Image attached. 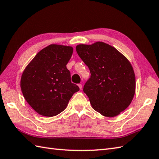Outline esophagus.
<instances>
[{
    "label": "esophagus",
    "instance_id": "esophagus-1",
    "mask_svg": "<svg viewBox=\"0 0 159 159\" xmlns=\"http://www.w3.org/2000/svg\"><path fill=\"white\" fill-rule=\"evenodd\" d=\"M78 86H79V87L80 88V89H82V87H83V85H82V84H79Z\"/></svg>",
    "mask_w": 159,
    "mask_h": 159
}]
</instances>
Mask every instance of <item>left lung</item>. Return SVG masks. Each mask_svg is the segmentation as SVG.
I'll return each mask as SVG.
<instances>
[{
  "label": "left lung",
  "mask_w": 159,
  "mask_h": 159,
  "mask_svg": "<svg viewBox=\"0 0 159 159\" xmlns=\"http://www.w3.org/2000/svg\"><path fill=\"white\" fill-rule=\"evenodd\" d=\"M77 54L90 70L83 91L93 108L114 117L127 108L135 93V75L131 64L115 48L98 42L78 45Z\"/></svg>",
  "instance_id": "left-lung-1"
}]
</instances>
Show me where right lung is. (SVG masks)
Masks as SVG:
<instances>
[{
  "mask_svg": "<svg viewBox=\"0 0 159 159\" xmlns=\"http://www.w3.org/2000/svg\"><path fill=\"white\" fill-rule=\"evenodd\" d=\"M70 46L52 44L38 52L23 71L21 89L27 102L39 114L52 117L66 107L79 87L66 68Z\"/></svg>",
  "mask_w": 159,
  "mask_h": 159,
  "instance_id": "add662e5",
  "label": "right lung"
}]
</instances>
